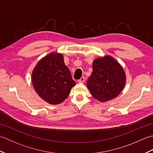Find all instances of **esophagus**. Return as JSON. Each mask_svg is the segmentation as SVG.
<instances>
[{"instance_id":"esophagus-1","label":"esophagus","mask_w":153,"mask_h":153,"mask_svg":"<svg viewBox=\"0 0 153 153\" xmlns=\"http://www.w3.org/2000/svg\"><path fill=\"white\" fill-rule=\"evenodd\" d=\"M77 82H78V83H84V82H85V77H81V78H80L79 79L77 80Z\"/></svg>"}]
</instances>
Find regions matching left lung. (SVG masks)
Listing matches in <instances>:
<instances>
[{"label": "left lung", "instance_id": "8db88e82", "mask_svg": "<svg viewBox=\"0 0 153 153\" xmlns=\"http://www.w3.org/2000/svg\"><path fill=\"white\" fill-rule=\"evenodd\" d=\"M126 82V75L122 65L112 56L106 55L94 60L87 87L94 98L103 102L118 97Z\"/></svg>", "mask_w": 153, "mask_h": 153}]
</instances>
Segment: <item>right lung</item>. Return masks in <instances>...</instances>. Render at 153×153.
Returning <instances> with one entry per match:
<instances>
[{
	"mask_svg": "<svg viewBox=\"0 0 153 153\" xmlns=\"http://www.w3.org/2000/svg\"><path fill=\"white\" fill-rule=\"evenodd\" d=\"M31 82L37 95L50 105L62 102L76 85L63 55L57 52L50 53L38 62L32 71Z\"/></svg>",
	"mask_w": 153,
	"mask_h": 153,
	"instance_id": "add662e5",
	"label": "right lung"
}]
</instances>
